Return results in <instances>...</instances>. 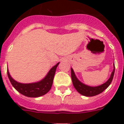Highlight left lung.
<instances>
[{
  "label": "left lung",
  "mask_w": 124,
  "mask_h": 124,
  "mask_svg": "<svg viewBox=\"0 0 124 124\" xmlns=\"http://www.w3.org/2000/svg\"><path fill=\"white\" fill-rule=\"evenodd\" d=\"M115 72V65L114 64V70L112 72L110 77L107 80V81L104 84H101L99 86L96 87H92V86H89L83 84L81 82L79 81L78 79L76 78L73 69H71V79L72 82H73V86L74 88L76 89L78 92L79 94H82L83 96H87V97H91V96H94L96 95H98L102 93L104 91L109 87V86L111 83L113 79L114 75Z\"/></svg>",
  "instance_id": "8db88e82"
}]
</instances>
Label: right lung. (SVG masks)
Here are the masks:
<instances>
[{
	"label": "right lung",
	"mask_w": 124,
	"mask_h": 124,
	"mask_svg": "<svg viewBox=\"0 0 124 124\" xmlns=\"http://www.w3.org/2000/svg\"><path fill=\"white\" fill-rule=\"evenodd\" d=\"M60 63H58L49 71L44 79L40 81L29 84H23L16 81L11 77L7 70V75L11 84L20 94L30 97H38L43 96L51 89L56 70Z\"/></svg>",
	"instance_id": "right-lung-1"
}]
</instances>
